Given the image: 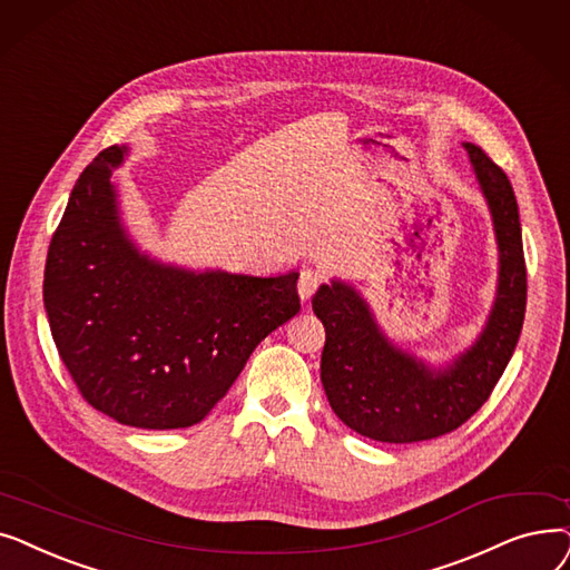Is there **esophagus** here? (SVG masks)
<instances>
[{"label":"esophagus","mask_w":570,"mask_h":570,"mask_svg":"<svg viewBox=\"0 0 570 570\" xmlns=\"http://www.w3.org/2000/svg\"><path fill=\"white\" fill-rule=\"evenodd\" d=\"M322 274L317 268H304L302 276H299V296L302 302H308L311 296L315 294V289L322 285Z\"/></svg>","instance_id":"esophagus-1"}]
</instances>
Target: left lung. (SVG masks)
<instances>
[{"mask_svg": "<svg viewBox=\"0 0 570 570\" xmlns=\"http://www.w3.org/2000/svg\"><path fill=\"white\" fill-rule=\"evenodd\" d=\"M490 202L501 250L499 294L480 341L450 368L433 373L377 332L350 287L322 285L313 311L324 324L320 377L343 424L381 443H420L462 426L490 399L518 345L527 311V264L518 199L505 171L480 146L466 144Z\"/></svg>", "mask_w": 570, "mask_h": 570, "instance_id": "8db88e82", "label": "left lung"}]
</instances>
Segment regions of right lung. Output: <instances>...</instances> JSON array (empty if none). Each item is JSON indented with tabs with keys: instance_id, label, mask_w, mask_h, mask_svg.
Returning <instances> with one entry per match:
<instances>
[{
	"instance_id": "obj_1",
	"label": "right lung",
	"mask_w": 570,
	"mask_h": 570,
	"mask_svg": "<svg viewBox=\"0 0 570 570\" xmlns=\"http://www.w3.org/2000/svg\"><path fill=\"white\" fill-rule=\"evenodd\" d=\"M101 150L78 176L50 238L43 306L60 360L92 409L139 429L202 422L253 350L302 311L299 274H189L159 266L125 236L114 167Z\"/></svg>"
}]
</instances>
